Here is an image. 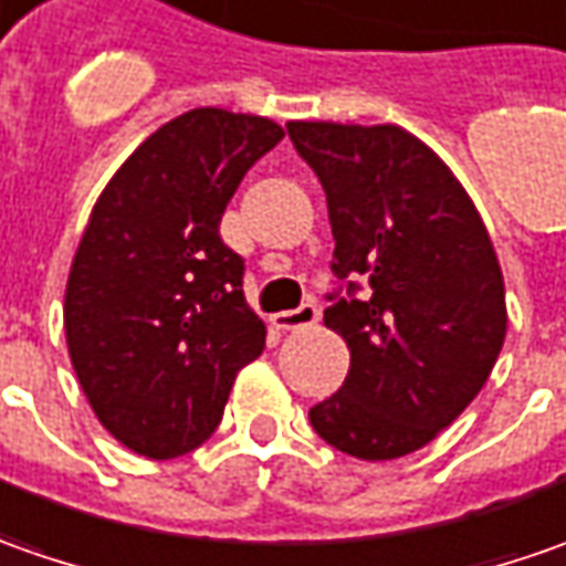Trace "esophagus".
Instances as JSON below:
<instances>
[{
	"instance_id": "obj_1",
	"label": "esophagus",
	"mask_w": 566,
	"mask_h": 566,
	"mask_svg": "<svg viewBox=\"0 0 566 566\" xmlns=\"http://www.w3.org/2000/svg\"><path fill=\"white\" fill-rule=\"evenodd\" d=\"M316 319H319V306H316V303H301L297 310H284V313H275V316H272L275 328H282V332H294V328L316 325Z\"/></svg>"
}]
</instances>
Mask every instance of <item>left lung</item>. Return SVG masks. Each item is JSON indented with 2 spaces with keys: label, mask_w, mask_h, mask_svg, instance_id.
Instances as JSON below:
<instances>
[{
  "label": "left lung",
  "mask_w": 566,
  "mask_h": 566,
  "mask_svg": "<svg viewBox=\"0 0 566 566\" xmlns=\"http://www.w3.org/2000/svg\"><path fill=\"white\" fill-rule=\"evenodd\" d=\"M287 134L325 190L338 279L325 325L350 347L347 379L310 422L350 458H403L467 410L501 354L495 247L451 168L403 127L291 122Z\"/></svg>",
  "instance_id": "1"
}]
</instances>
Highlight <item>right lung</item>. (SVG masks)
Wrapping results in <instances>:
<instances>
[{"label":"right lung","mask_w":566,"mask_h":566,"mask_svg":"<svg viewBox=\"0 0 566 566\" xmlns=\"http://www.w3.org/2000/svg\"><path fill=\"white\" fill-rule=\"evenodd\" d=\"M282 137L260 115L190 108L127 156L90 212L65 287L71 366L99 422L144 458L200 448L263 354L244 260L219 222Z\"/></svg>","instance_id":"obj_1"}]
</instances>
